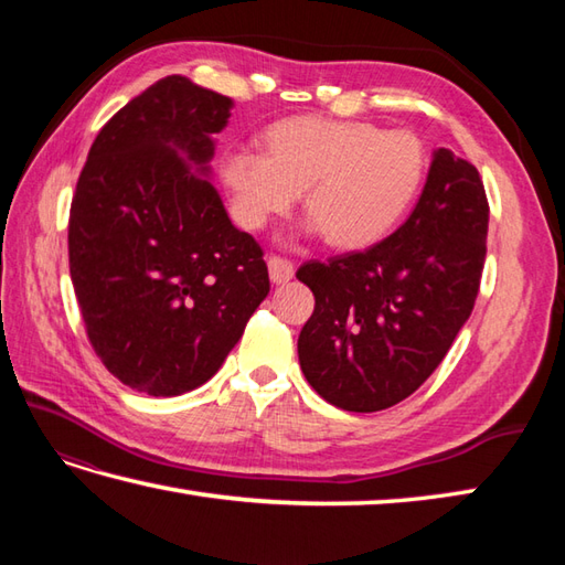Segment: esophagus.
<instances>
[{
    "instance_id": "1",
    "label": "esophagus",
    "mask_w": 565,
    "mask_h": 565,
    "mask_svg": "<svg viewBox=\"0 0 565 565\" xmlns=\"http://www.w3.org/2000/svg\"><path fill=\"white\" fill-rule=\"evenodd\" d=\"M267 267H269V279L274 281V284H286V281H291L294 279V264L289 262V259H284V257H269L267 259Z\"/></svg>"
}]
</instances>
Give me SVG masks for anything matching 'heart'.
Returning a JSON list of instances; mask_svg holds the SVG:
<instances>
[{
    "label": "heart",
    "instance_id": "obj_1",
    "mask_svg": "<svg viewBox=\"0 0 565 565\" xmlns=\"http://www.w3.org/2000/svg\"><path fill=\"white\" fill-rule=\"evenodd\" d=\"M262 152L231 150L223 186L245 231L286 215L301 194V233L334 249H364L386 237L411 211L425 179V150L407 130L366 121L291 116L264 130Z\"/></svg>",
    "mask_w": 565,
    "mask_h": 565
}]
</instances>
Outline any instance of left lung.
<instances>
[{
    "label": "left lung",
    "mask_w": 565,
    "mask_h": 565,
    "mask_svg": "<svg viewBox=\"0 0 565 565\" xmlns=\"http://www.w3.org/2000/svg\"><path fill=\"white\" fill-rule=\"evenodd\" d=\"M486 237L478 170L439 148L415 211L391 237L303 264L296 276L316 310L298 334V362L320 398L376 413L423 386L471 316Z\"/></svg>",
    "instance_id": "8db88e82"
}]
</instances>
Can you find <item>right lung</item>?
<instances>
[{
    "mask_svg": "<svg viewBox=\"0 0 565 565\" xmlns=\"http://www.w3.org/2000/svg\"><path fill=\"white\" fill-rule=\"evenodd\" d=\"M233 99L170 75L89 150L70 211V274L94 352L138 393L199 388L269 294L267 262L211 184Z\"/></svg>",
    "mask_w": 565,
    "mask_h": 565,
    "instance_id": "obj_1",
    "label": "right lung"
}]
</instances>
